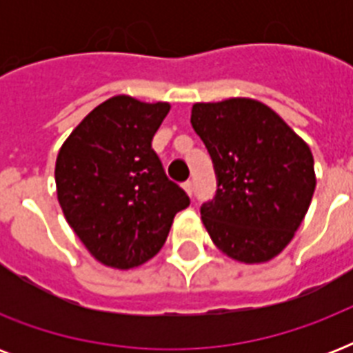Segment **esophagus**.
Returning a JSON list of instances; mask_svg holds the SVG:
<instances>
[{
    "label": "esophagus",
    "mask_w": 353,
    "mask_h": 353,
    "mask_svg": "<svg viewBox=\"0 0 353 353\" xmlns=\"http://www.w3.org/2000/svg\"><path fill=\"white\" fill-rule=\"evenodd\" d=\"M183 188H185V192L192 198V194H194V187H192V181H185L183 183Z\"/></svg>",
    "instance_id": "34e87169"
}]
</instances>
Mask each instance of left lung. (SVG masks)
I'll return each instance as SVG.
<instances>
[{
	"label": "left lung",
	"mask_w": 353,
	"mask_h": 353,
	"mask_svg": "<svg viewBox=\"0 0 353 353\" xmlns=\"http://www.w3.org/2000/svg\"><path fill=\"white\" fill-rule=\"evenodd\" d=\"M190 122L218 177L214 199L201 205V221L214 245L243 263L280 254L315 192L310 146L254 99L198 102Z\"/></svg>",
	"instance_id": "1"
}]
</instances>
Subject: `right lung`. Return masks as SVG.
<instances>
[{"instance_id":"obj_1","label":"right lung","mask_w":353,"mask_h":353,"mask_svg":"<svg viewBox=\"0 0 353 353\" xmlns=\"http://www.w3.org/2000/svg\"><path fill=\"white\" fill-rule=\"evenodd\" d=\"M168 112V102L112 97L85 115L58 152V203L91 256L108 268L148 262L165 245L174 216L190 205L152 150Z\"/></svg>"}]
</instances>
